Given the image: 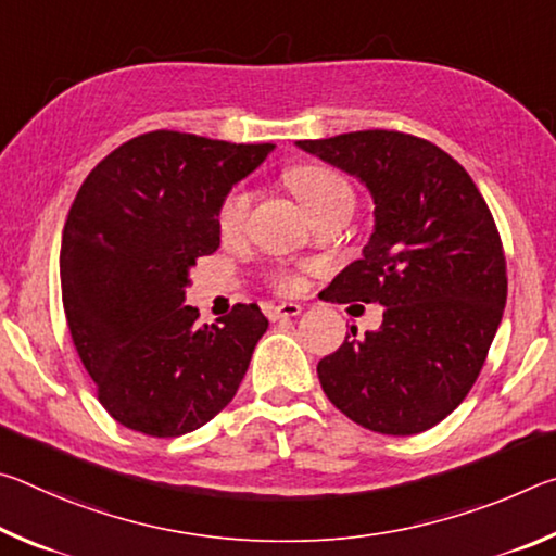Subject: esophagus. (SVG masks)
Instances as JSON below:
<instances>
[{"label": "esophagus", "instance_id": "34e87169", "mask_svg": "<svg viewBox=\"0 0 556 556\" xmlns=\"http://www.w3.org/2000/svg\"><path fill=\"white\" fill-rule=\"evenodd\" d=\"M299 314H301V306L291 304V301H287V304L267 306V316L271 318V321H279V318H294Z\"/></svg>", "mask_w": 556, "mask_h": 556}]
</instances>
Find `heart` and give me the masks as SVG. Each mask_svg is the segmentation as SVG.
<instances>
[{
    "instance_id": "1",
    "label": "heart",
    "mask_w": 556,
    "mask_h": 556,
    "mask_svg": "<svg viewBox=\"0 0 556 556\" xmlns=\"http://www.w3.org/2000/svg\"><path fill=\"white\" fill-rule=\"evenodd\" d=\"M287 184L291 191L299 195V201L306 205L308 213H316L324 205L341 201V199H353L351 184L345 178L333 172L328 166H296L287 174ZM250 193L244 188H235L225 201L220 203L218 211V228L223 238H235L240 235L244 223H248L250 213ZM277 287L281 291H294L299 289V277L294 271H279L277 275Z\"/></svg>"
}]
</instances>
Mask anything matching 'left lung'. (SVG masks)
<instances>
[{"mask_svg": "<svg viewBox=\"0 0 556 556\" xmlns=\"http://www.w3.org/2000/svg\"><path fill=\"white\" fill-rule=\"evenodd\" d=\"M296 147L355 176L375 203L363 257L328 289L338 304L384 306L382 326L318 363L326 397L378 434L427 431L464 402L501 326L493 215L466 168L427 139L368 129Z\"/></svg>", "mask_w": 556, "mask_h": 556, "instance_id": "obj_1", "label": "left lung"}]
</instances>
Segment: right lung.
I'll use <instances>...</instances> for the list:
<instances>
[{"label":"right lung","instance_id":"add662e5","mask_svg":"<svg viewBox=\"0 0 556 556\" xmlns=\"http://www.w3.org/2000/svg\"><path fill=\"white\" fill-rule=\"evenodd\" d=\"M271 149L156 129L83 181L63 228V308L98 400L122 427L181 437L238 392L265 314L238 304L199 326L184 301L195 260L220 248L225 195Z\"/></svg>","mask_w":556,"mask_h":556}]
</instances>
